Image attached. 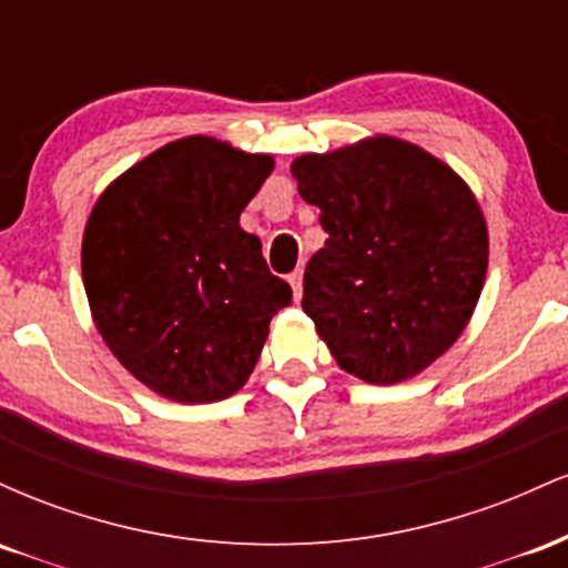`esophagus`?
Listing matches in <instances>:
<instances>
[{
  "label": "esophagus",
  "mask_w": 568,
  "mask_h": 568,
  "mask_svg": "<svg viewBox=\"0 0 568 568\" xmlns=\"http://www.w3.org/2000/svg\"><path fill=\"white\" fill-rule=\"evenodd\" d=\"M288 283H291V288H293V298H302V291H304V270H296L293 272V275L288 277Z\"/></svg>",
  "instance_id": "obj_1"
}]
</instances>
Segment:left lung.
<instances>
[{
    "mask_svg": "<svg viewBox=\"0 0 568 568\" xmlns=\"http://www.w3.org/2000/svg\"><path fill=\"white\" fill-rule=\"evenodd\" d=\"M291 173L328 232L302 306L338 368L368 384L425 371L467 328L486 283L488 232L470 186L393 135L302 154Z\"/></svg>",
    "mask_w": 568,
    "mask_h": 568,
    "instance_id": "8db88e82",
    "label": "left lung"
}]
</instances>
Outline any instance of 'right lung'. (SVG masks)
Here are the masks:
<instances>
[{
	"instance_id": "right-lung-1",
	"label": "right lung",
	"mask_w": 568,
	"mask_h": 568,
	"mask_svg": "<svg viewBox=\"0 0 568 568\" xmlns=\"http://www.w3.org/2000/svg\"><path fill=\"white\" fill-rule=\"evenodd\" d=\"M275 168L211 135H186L103 189L82 234V283L98 334L149 389L216 403L256 368L293 291L240 213Z\"/></svg>"
}]
</instances>
